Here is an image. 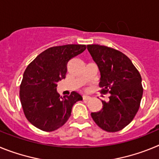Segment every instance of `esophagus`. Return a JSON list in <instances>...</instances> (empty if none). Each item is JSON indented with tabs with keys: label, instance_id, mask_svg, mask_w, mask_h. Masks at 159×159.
<instances>
[{
	"label": "esophagus",
	"instance_id": "obj_1",
	"mask_svg": "<svg viewBox=\"0 0 159 159\" xmlns=\"http://www.w3.org/2000/svg\"><path fill=\"white\" fill-rule=\"evenodd\" d=\"M83 99H84V100H88V99H91V97L88 96V95H84V96H83Z\"/></svg>",
	"mask_w": 159,
	"mask_h": 159
}]
</instances>
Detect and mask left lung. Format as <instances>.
Returning <instances> with one entry per match:
<instances>
[{
	"label": "left lung",
	"mask_w": 159,
	"mask_h": 159,
	"mask_svg": "<svg viewBox=\"0 0 159 159\" xmlns=\"http://www.w3.org/2000/svg\"><path fill=\"white\" fill-rule=\"evenodd\" d=\"M100 72L102 92L109 93L99 111L92 112L95 123L107 132L124 128L134 119L143 96L142 77L131 60L121 52L107 46H87Z\"/></svg>",
	"instance_id": "1"
}]
</instances>
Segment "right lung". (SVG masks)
Here are the masks:
<instances>
[{
	"instance_id": "1",
	"label": "right lung",
	"mask_w": 159,
	"mask_h": 159,
	"mask_svg": "<svg viewBox=\"0 0 159 159\" xmlns=\"http://www.w3.org/2000/svg\"><path fill=\"white\" fill-rule=\"evenodd\" d=\"M86 49L84 44H66L48 48L38 55L23 75L20 98L27 119L44 131L57 130L67 121L81 95L72 92L64 98L57 84L66 77L67 62Z\"/></svg>"
}]
</instances>
